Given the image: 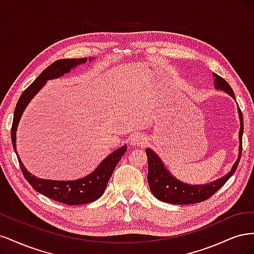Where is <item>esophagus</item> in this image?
Returning a JSON list of instances; mask_svg holds the SVG:
<instances>
[{
    "mask_svg": "<svg viewBox=\"0 0 254 254\" xmlns=\"http://www.w3.org/2000/svg\"><path fill=\"white\" fill-rule=\"evenodd\" d=\"M146 137L142 134H135L131 136V140H130V145L133 146H139V147H143V146L146 144Z\"/></svg>",
    "mask_w": 254,
    "mask_h": 254,
    "instance_id": "obj_1",
    "label": "esophagus"
}]
</instances>
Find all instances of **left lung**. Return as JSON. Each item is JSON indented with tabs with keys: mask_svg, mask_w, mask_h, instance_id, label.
Returning a JSON list of instances; mask_svg holds the SVG:
<instances>
[{
	"mask_svg": "<svg viewBox=\"0 0 254 254\" xmlns=\"http://www.w3.org/2000/svg\"><path fill=\"white\" fill-rule=\"evenodd\" d=\"M216 79V84L215 87L226 91L228 94L231 95L233 98L234 92L230 84L220 76L214 75ZM238 112H240L241 119V129H240V155L234 163L231 172L227 176L222 177L221 179L214 181L210 184H204V186H190L183 182L177 180L171 173L168 172L164 167L162 161L153 152L151 149H146V155H147L148 160V184L151 193L159 200L173 203V204H194L206 200L211 196H213L216 191L224 186V184L230 179L237 168L238 163H240L242 149H243V132H244V120L243 113L238 107Z\"/></svg>",
	"mask_w": 254,
	"mask_h": 254,
	"instance_id": "1",
	"label": "left lung"
}]
</instances>
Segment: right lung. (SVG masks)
I'll use <instances>...</instances> for the list:
<instances>
[{"label": "right lung", "mask_w": 254, "mask_h": 254, "mask_svg": "<svg viewBox=\"0 0 254 254\" xmlns=\"http://www.w3.org/2000/svg\"><path fill=\"white\" fill-rule=\"evenodd\" d=\"M87 61V58L82 59H59L55 63L49 65L45 70L38 76L35 81L29 84L21 94L19 101L17 103L16 109L13 113V121L11 126V142L13 149L17 153L16 149V131L21 119V115L26 108L27 104L30 102L35 94L39 91L49 79L58 78L59 76L64 75V73L70 72L71 68L83 64ZM127 146H123L122 148L113 151L110 156L107 157L103 162L99 164L96 170L90 174L89 176L84 177L82 179L76 181H55V180H44L40 178H36L29 172H27L24 165L22 164L21 160L17 153L19 164L23 176L28 183L32 186L37 191L43 194L53 200L70 204H84L89 202H93L101 197L107 188V184L109 182L110 177L114 171L115 166L118 165L122 157L126 152Z\"/></svg>", "instance_id": "right-lung-1"}]
</instances>
